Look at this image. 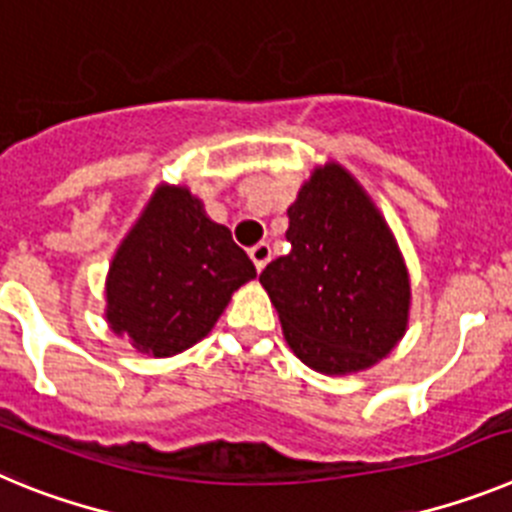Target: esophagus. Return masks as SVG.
Listing matches in <instances>:
<instances>
[{
  "instance_id": "34e87169",
  "label": "esophagus",
  "mask_w": 512,
  "mask_h": 512,
  "mask_svg": "<svg viewBox=\"0 0 512 512\" xmlns=\"http://www.w3.org/2000/svg\"><path fill=\"white\" fill-rule=\"evenodd\" d=\"M251 261L253 264H256V269H264L266 264H269V259H271V246L266 241H261V243H256V246L251 248Z\"/></svg>"
}]
</instances>
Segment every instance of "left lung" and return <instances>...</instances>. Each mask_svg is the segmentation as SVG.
<instances>
[{
  "instance_id": "8db88e82",
  "label": "left lung",
  "mask_w": 512,
  "mask_h": 512,
  "mask_svg": "<svg viewBox=\"0 0 512 512\" xmlns=\"http://www.w3.org/2000/svg\"><path fill=\"white\" fill-rule=\"evenodd\" d=\"M292 251L261 271L284 341L320 374H356L395 351L410 274L390 225L338 161L315 166L289 205Z\"/></svg>"
}]
</instances>
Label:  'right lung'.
I'll return each instance as SVG.
<instances>
[{
  "instance_id": "1",
  "label": "right lung",
  "mask_w": 512,
  "mask_h": 512,
  "mask_svg": "<svg viewBox=\"0 0 512 512\" xmlns=\"http://www.w3.org/2000/svg\"><path fill=\"white\" fill-rule=\"evenodd\" d=\"M256 266L187 184L161 182L125 233L104 282V320L143 356L166 359L215 328Z\"/></svg>"
}]
</instances>
